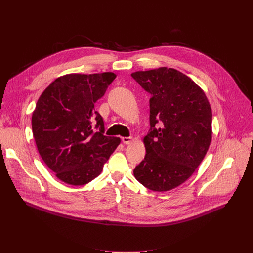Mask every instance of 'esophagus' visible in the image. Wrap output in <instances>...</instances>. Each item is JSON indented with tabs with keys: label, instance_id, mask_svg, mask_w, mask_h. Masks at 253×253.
<instances>
[{
	"label": "esophagus",
	"instance_id": "esophagus-1",
	"mask_svg": "<svg viewBox=\"0 0 253 253\" xmlns=\"http://www.w3.org/2000/svg\"><path fill=\"white\" fill-rule=\"evenodd\" d=\"M132 140H133L132 137H122V138H121V141H122L124 144H129V143L132 142Z\"/></svg>",
	"mask_w": 253,
	"mask_h": 253
}]
</instances>
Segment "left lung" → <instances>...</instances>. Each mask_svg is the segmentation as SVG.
<instances>
[{"mask_svg":"<svg viewBox=\"0 0 253 253\" xmlns=\"http://www.w3.org/2000/svg\"><path fill=\"white\" fill-rule=\"evenodd\" d=\"M131 76L151 95L146 154L134 176L150 190H171L185 182L206 155L212 135L209 102L200 87L172 68Z\"/></svg>","mask_w":253,"mask_h":253,"instance_id":"1","label":"left lung"}]
</instances>
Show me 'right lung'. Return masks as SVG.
Returning <instances> with one entry per match:
<instances>
[{
	"instance_id": "obj_1",
	"label": "right lung",
	"mask_w": 253,
	"mask_h": 253,
	"mask_svg": "<svg viewBox=\"0 0 253 253\" xmlns=\"http://www.w3.org/2000/svg\"><path fill=\"white\" fill-rule=\"evenodd\" d=\"M115 78L111 72L68 74L51 83L36 104V145L46 165L67 184L92 181L120 144V138L104 135L103 118L95 109Z\"/></svg>"
}]
</instances>
